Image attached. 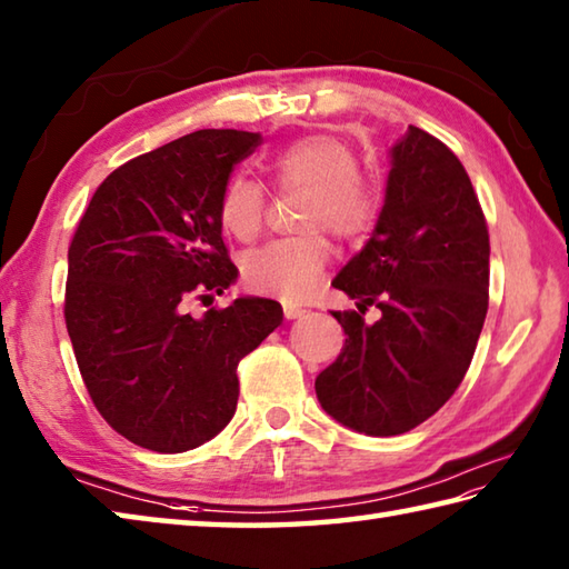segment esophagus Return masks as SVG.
I'll return each instance as SVG.
<instances>
[{"label": "esophagus", "instance_id": "34e87169", "mask_svg": "<svg viewBox=\"0 0 569 569\" xmlns=\"http://www.w3.org/2000/svg\"><path fill=\"white\" fill-rule=\"evenodd\" d=\"M308 311L306 308H301V306H296V303H283V316L288 318V320H293V318H301V316H306Z\"/></svg>", "mask_w": 569, "mask_h": 569}]
</instances>
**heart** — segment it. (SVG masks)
Wrapping results in <instances>:
<instances>
[{
  "label": "heart",
  "mask_w": 569,
  "mask_h": 569,
  "mask_svg": "<svg viewBox=\"0 0 569 569\" xmlns=\"http://www.w3.org/2000/svg\"><path fill=\"white\" fill-rule=\"evenodd\" d=\"M266 167L278 189H303L311 196L303 216L306 229H326L343 241H356L373 229L378 193L373 183L358 173V159L348 143L328 133H313L276 151ZM263 213L266 196L253 179L239 173L223 186L219 221L233 239H256ZM328 261L330 249L320 233L271 241L246 256L243 281L258 293L296 301L313 291Z\"/></svg>",
  "instance_id": "b5f03b06"
}]
</instances>
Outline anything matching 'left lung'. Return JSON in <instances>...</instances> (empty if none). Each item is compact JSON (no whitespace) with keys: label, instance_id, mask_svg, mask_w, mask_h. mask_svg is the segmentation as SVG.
<instances>
[{"label":"left lung","instance_id":"left-lung-1","mask_svg":"<svg viewBox=\"0 0 569 569\" xmlns=\"http://www.w3.org/2000/svg\"><path fill=\"white\" fill-rule=\"evenodd\" d=\"M390 163L376 231L333 281L358 311H333L346 343L316 378L328 416L376 438L408 432L446 406L490 298L488 223L460 159L408 127ZM368 305L381 308L376 325L362 318Z\"/></svg>","mask_w":569,"mask_h":569}]
</instances>
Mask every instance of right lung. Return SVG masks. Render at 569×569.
Masks as SVG:
<instances>
[{
  "mask_svg": "<svg viewBox=\"0 0 569 569\" xmlns=\"http://www.w3.org/2000/svg\"><path fill=\"white\" fill-rule=\"evenodd\" d=\"M261 143L201 129L121 163L99 183L69 246L64 320L89 398L109 426L153 452H183L229 426L239 368L283 320L271 298L193 316L239 271L219 199Z\"/></svg>",
  "mask_w": 569,
  "mask_h": 569,
  "instance_id": "1",
  "label": "right lung"
}]
</instances>
